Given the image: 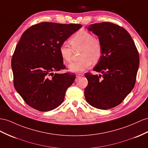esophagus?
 I'll list each match as a JSON object with an SVG mask.
<instances>
[{
  "label": "esophagus",
  "mask_w": 148,
  "mask_h": 148,
  "mask_svg": "<svg viewBox=\"0 0 148 148\" xmlns=\"http://www.w3.org/2000/svg\"><path fill=\"white\" fill-rule=\"evenodd\" d=\"M75 76H76L77 78H79V77H81L83 76V74H76Z\"/></svg>",
  "instance_id": "1"
}]
</instances>
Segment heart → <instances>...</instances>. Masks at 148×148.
<instances>
[{
    "mask_svg": "<svg viewBox=\"0 0 148 148\" xmlns=\"http://www.w3.org/2000/svg\"><path fill=\"white\" fill-rule=\"evenodd\" d=\"M71 47L66 44L59 46V52L63 62H69L73 54V51H79L77 61L71 63L68 68L73 73H82L92 65V61H99L103 56V47L99 38L93 36L87 31H80L76 32L69 39Z\"/></svg>",
    "mask_w": 148,
    "mask_h": 148,
    "instance_id": "b5f03b06",
    "label": "heart"
}]
</instances>
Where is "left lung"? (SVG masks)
<instances>
[{"mask_svg":"<svg viewBox=\"0 0 148 148\" xmlns=\"http://www.w3.org/2000/svg\"><path fill=\"white\" fill-rule=\"evenodd\" d=\"M103 47L99 62L93 70L101 74H85L88 84L84 90L86 101L99 109H109L120 104L136 83L139 65L138 49L126 29L111 22L90 25Z\"/></svg>","mask_w":148,"mask_h":148,"instance_id":"8db88e82","label":"left lung"}]
</instances>
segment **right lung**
<instances>
[{"label": "right lung", "instance_id": "add662e5", "mask_svg": "<svg viewBox=\"0 0 148 148\" xmlns=\"http://www.w3.org/2000/svg\"><path fill=\"white\" fill-rule=\"evenodd\" d=\"M82 27L81 24L41 22L22 35L11 60L14 86L29 106L40 111L58 108L67 88L74 82L73 73H56L64 69L59 46Z\"/></svg>", "mask_w": 148, "mask_h": 148}]
</instances>
